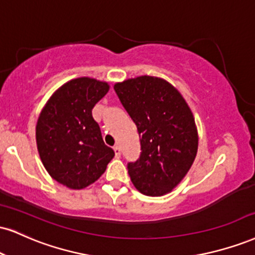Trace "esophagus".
I'll return each instance as SVG.
<instances>
[{"label":"esophagus","instance_id":"esophagus-1","mask_svg":"<svg viewBox=\"0 0 255 255\" xmlns=\"http://www.w3.org/2000/svg\"><path fill=\"white\" fill-rule=\"evenodd\" d=\"M113 148H114V152H115L116 157H120V155H121V149H120V146L119 145H115L114 147H113Z\"/></svg>","mask_w":255,"mask_h":255}]
</instances>
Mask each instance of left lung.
Masks as SVG:
<instances>
[{"label":"left lung","instance_id":"8db88e82","mask_svg":"<svg viewBox=\"0 0 255 255\" xmlns=\"http://www.w3.org/2000/svg\"><path fill=\"white\" fill-rule=\"evenodd\" d=\"M114 90L140 136V158L127 166L131 182L146 196L168 194L182 182L197 154L191 109L162 78L140 76L116 83Z\"/></svg>","mask_w":255,"mask_h":255}]
</instances>
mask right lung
I'll list each match as a JSON object with an SVG mask.
<instances>
[{"label":"right lung","mask_w":255,"mask_h":255,"mask_svg":"<svg viewBox=\"0 0 255 255\" xmlns=\"http://www.w3.org/2000/svg\"><path fill=\"white\" fill-rule=\"evenodd\" d=\"M108 91L107 82L71 79L40 113L35 128L40 159L50 176L67 188L81 190L96 182L114 158L91 113Z\"/></svg>","instance_id":"add662e5"}]
</instances>
